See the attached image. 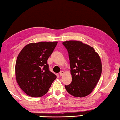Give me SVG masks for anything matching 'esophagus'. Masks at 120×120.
Here are the masks:
<instances>
[{
	"mask_svg": "<svg viewBox=\"0 0 120 120\" xmlns=\"http://www.w3.org/2000/svg\"><path fill=\"white\" fill-rule=\"evenodd\" d=\"M63 74H64V72L63 71H60V76H63Z\"/></svg>",
	"mask_w": 120,
	"mask_h": 120,
	"instance_id": "34e87169",
	"label": "esophagus"
}]
</instances>
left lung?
<instances>
[{
  "mask_svg": "<svg viewBox=\"0 0 120 120\" xmlns=\"http://www.w3.org/2000/svg\"><path fill=\"white\" fill-rule=\"evenodd\" d=\"M62 44L68 53L72 77L71 83L65 85V88L75 97L87 96L92 92L101 77L100 56L93 47L80 41H66Z\"/></svg>",
  "mask_w": 120,
  "mask_h": 120,
  "instance_id": "obj_1",
  "label": "left lung"
}]
</instances>
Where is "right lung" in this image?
I'll return each mask as SVG.
<instances>
[{"label":"right lung","mask_w":120,"mask_h":120,"mask_svg":"<svg viewBox=\"0 0 120 120\" xmlns=\"http://www.w3.org/2000/svg\"><path fill=\"white\" fill-rule=\"evenodd\" d=\"M57 42L28 44L22 49L15 63V76L20 88L30 97H42L57 78L47 63Z\"/></svg>","instance_id":"obj_1"}]
</instances>
